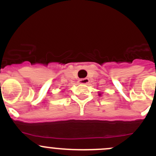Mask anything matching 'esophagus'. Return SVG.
<instances>
[{"mask_svg":"<svg viewBox=\"0 0 156 156\" xmlns=\"http://www.w3.org/2000/svg\"><path fill=\"white\" fill-rule=\"evenodd\" d=\"M78 83L81 84H87L89 83V79L88 78H82V79H80L78 81Z\"/></svg>","mask_w":156,"mask_h":156,"instance_id":"obj_1","label":"esophagus"}]
</instances>
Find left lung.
<instances>
[{"label":"left lung","instance_id":"obj_1","mask_svg":"<svg viewBox=\"0 0 156 156\" xmlns=\"http://www.w3.org/2000/svg\"><path fill=\"white\" fill-rule=\"evenodd\" d=\"M99 95H100H100H101V94H99Z\"/></svg>","mask_w":156,"mask_h":156}]
</instances>
